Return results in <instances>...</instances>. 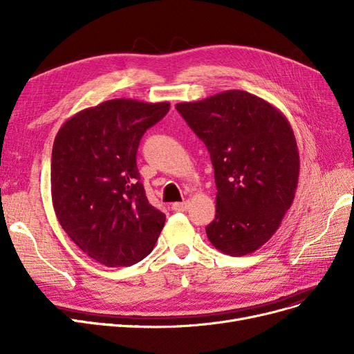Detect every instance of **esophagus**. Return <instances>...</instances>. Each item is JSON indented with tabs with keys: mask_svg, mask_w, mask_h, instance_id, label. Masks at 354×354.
Returning a JSON list of instances; mask_svg holds the SVG:
<instances>
[{
	"mask_svg": "<svg viewBox=\"0 0 354 354\" xmlns=\"http://www.w3.org/2000/svg\"><path fill=\"white\" fill-rule=\"evenodd\" d=\"M189 208V203L185 201V202H175V203H172V209L174 211H178V212H183V211H187Z\"/></svg>",
	"mask_w": 354,
	"mask_h": 354,
	"instance_id": "1",
	"label": "esophagus"
}]
</instances>
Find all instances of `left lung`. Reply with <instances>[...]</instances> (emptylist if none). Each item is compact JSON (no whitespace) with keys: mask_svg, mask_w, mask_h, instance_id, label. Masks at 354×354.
Returning a JSON list of instances; mask_svg holds the SVG:
<instances>
[{"mask_svg":"<svg viewBox=\"0 0 354 354\" xmlns=\"http://www.w3.org/2000/svg\"><path fill=\"white\" fill-rule=\"evenodd\" d=\"M176 110L211 155L216 215L205 228L221 252L243 257L275 234L294 201L300 156L280 110L243 90H227Z\"/></svg>","mask_w":354,"mask_h":354,"instance_id":"8db88e82","label":"left lung"}]
</instances>
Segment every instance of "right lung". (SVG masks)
I'll use <instances>...</instances> for the list:
<instances>
[{
    "label": "right lung",
    "instance_id": "right-lung-1",
    "mask_svg": "<svg viewBox=\"0 0 354 354\" xmlns=\"http://www.w3.org/2000/svg\"><path fill=\"white\" fill-rule=\"evenodd\" d=\"M169 109L167 102L107 100L71 116L54 139V212L73 243L106 267L139 263L165 225V214L146 198L136 153Z\"/></svg>",
    "mask_w": 354,
    "mask_h": 354
}]
</instances>
